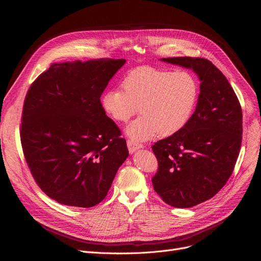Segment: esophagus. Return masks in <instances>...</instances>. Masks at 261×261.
<instances>
[{"instance_id": "34e87169", "label": "esophagus", "mask_w": 261, "mask_h": 261, "mask_svg": "<svg viewBox=\"0 0 261 261\" xmlns=\"http://www.w3.org/2000/svg\"><path fill=\"white\" fill-rule=\"evenodd\" d=\"M127 146H128V149H129V152L132 154V153H134L136 150H139V149H141V148H143V145H140V144H136V143H134V142H132V141H127Z\"/></svg>"}]
</instances>
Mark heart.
Returning <instances> with one entry per match:
<instances>
[{
	"label": "heart",
	"instance_id": "1",
	"mask_svg": "<svg viewBox=\"0 0 261 261\" xmlns=\"http://www.w3.org/2000/svg\"><path fill=\"white\" fill-rule=\"evenodd\" d=\"M122 87L106 91L101 96L103 111L116 121H127L136 113L126 133L134 142H145L158 133L170 136L182 130L194 114L199 84L187 71L141 66L131 71Z\"/></svg>",
	"mask_w": 261,
	"mask_h": 261
}]
</instances>
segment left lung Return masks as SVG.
<instances>
[{"label":"left lung","mask_w":261,"mask_h":261,"mask_svg":"<svg viewBox=\"0 0 261 261\" xmlns=\"http://www.w3.org/2000/svg\"><path fill=\"white\" fill-rule=\"evenodd\" d=\"M161 60L191 68L201 81L187 125L152 146L159 162L154 190L170 206L188 208L213 198L234 170L242 140L241 106L225 76L210 60Z\"/></svg>","instance_id":"left-lung-1"}]
</instances>
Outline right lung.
<instances>
[{"mask_svg":"<svg viewBox=\"0 0 261 261\" xmlns=\"http://www.w3.org/2000/svg\"><path fill=\"white\" fill-rule=\"evenodd\" d=\"M125 59L53 63L26 94L21 143L38 186L60 204L101 202L129 155L100 96Z\"/></svg>","mask_w":261,"mask_h":261,"instance_id":"obj_1","label":"right lung"}]
</instances>
